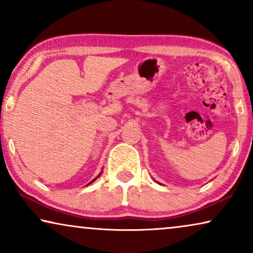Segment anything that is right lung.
<instances>
[{"mask_svg":"<svg viewBox=\"0 0 253 253\" xmlns=\"http://www.w3.org/2000/svg\"><path fill=\"white\" fill-rule=\"evenodd\" d=\"M101 172H102V171H101ZM101 172H100V174H99V175H98V176H96V177H95V178H94V179H92V181H91V182H89V183H88V184H91V183H92V182H94V181H95V179H96V178H98V177H99V176H100V175H101ZM88 184H87V185H88Z\"/></svg>","mask_w":253,"mask_h":253,"instance_id":"obj_1","label":"right lung"}]
</instances>
